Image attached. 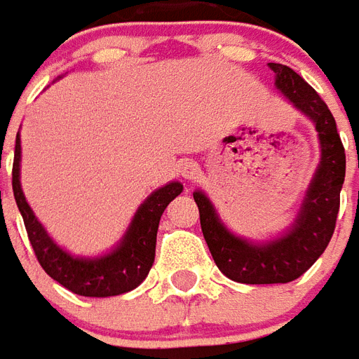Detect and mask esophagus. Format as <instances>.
Returning <instances> with one entry per match:
<instances>
[{
	"label": "esophagus",
	"instance_id": "obj_1",
	"mask_svg": "<svg viewBox=\"0 0 359 359\" xmlns=\"http://www.w3.org/2000/svg\"><path fill=\"white\" fill-rule=\"evenodd\" d=\"M198 172H200V169H198L196 163H184L180 167V175L187 180H194L198 177Z\"/></svg>",
	"mask_w": 359,
	"mask_h": 359
}]
</instances>
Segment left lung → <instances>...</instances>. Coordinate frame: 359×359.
<instances>
[{
	"label": "left lung",
	"mask_w": 359,
	"mask_h": 359,
	"mask_svg": "<svg viewBox=\"0 0 359 359\" xmlns=\"http://www.w3.org/2000/svg\"><path fill=\"white\" fill-rule=\"evenodd\" d=\"M277 86L296 109L316 125L321 161L309 182L292 226L269 242L244 241L226 229L203 192H194L200 225L211 256L223 275L244 285L290 283L316 264L331 242L340 208V190L346 175V154L337 123L327 103L290 67L269 63Z\"/></svg>",
	"instance_id": "left-lung-1"
}]
</instances>
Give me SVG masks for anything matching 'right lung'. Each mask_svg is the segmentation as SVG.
I'll list each match as a JSON object with an SVG mask.
<instances>
[{"label":"right lung","mask_w":359,"mask_h":359,"mask_svg":"<svg viewBox=\"0 0 359 359\" xmlns=\"http://www.w3.org/2000/svg\"><path fill=\"white\" fill-rule=\"evenodd\" d=\"M182 192L180 182H169L142 203L128 231L117 248L102 257H74L59 248L51 236L46 233L42 223L30 210L27 198L20 188V138L15 142V161H13V194L19 208L28 241L42 269L67 290L90 296L107 298L133 290L148 277L156 257V238L159 219L165 208Z\"/></svg>","instance_id":"obj_1"}]
</instances>
